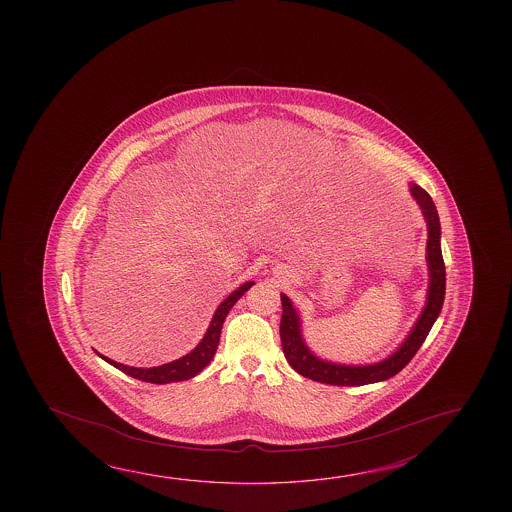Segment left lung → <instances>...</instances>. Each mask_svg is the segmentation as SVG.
I'll use <instances>...</instances> for the list:
<instances>
[{
	"label": "left lung",
	"instance_id": "obj_1",
	"mask_svg": "<svg viewBox=\"0 0 512 512\" xmlns=\"http://www.w3.org/2000/svg\"><path fill=\"white\" fill-rule=\"evenodd\" d=\"M411 196L421 209V214L427 223V268L428 289L427 302L411 328L409 336L403 343L387 355L382 361L371 364H341V362L321 359L312 352L309 344L305 343L302 330V318L296 310L291 298L280 294L282 298V321H280V339L287 362L298 371L302 377L330 384V386H366L382 382L394 377L402 371L412 357L416 355L419 346L427 339L428 332L436 323L437 316L441 314L444 302V289H446V271H444L443 253H441V223L437 214L436 205L432 202L430 194L421 189L419 185H409Z\"/></svg>",
	"mask_w": 512,
	"mask_h": 512
}]
</instances>
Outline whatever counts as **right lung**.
Masks as SVG:
<instances>
[{
    "label": "right lung",
    "instance_id": "obj_1",
    "mask_svg": "<svg viewBox=\"0 0 512 512\" xmlns=\"http://www.w3.org/2000/svg\"><path fill=\"white\" fill-rule=\"evenodd\" d=\"M253 284L255 282H244L243 285H239L235 291L228 294L227 298L219 303L218 309H216L214 316L210 319L209 328H207L202 341L196 344V348H193L191 352L184 355V357H180V359H176V361L162 364V366H153V368H135V366L119 364V362L112 361V359L101 355V353H96L100 355L103 361L109 362L114 368H118L119 371H123L126 375H130V377L137 378V380L150 382V384H171V382H182V380L196 377L198 373H202L203 369L209 366L214 353L218 350L221 328H223L228 312Z\"/></svg>",
    "mask_w": 512,
    "mask_h": 512
}]
</instances>
